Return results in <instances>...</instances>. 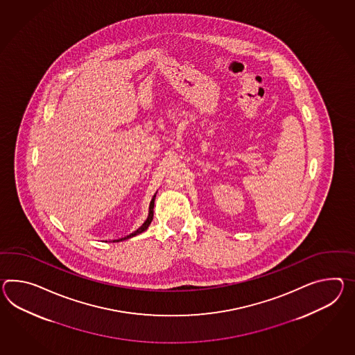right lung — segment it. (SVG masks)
<instances>
[{
    "instance_id": "1",
    "label": "right lung",
    "mask_w": 355,
    "mask_h": 355,
    "mask_svg": "<svg viewBox=\"0 0 355 355\" xmlns=\"http://www.w3.org/2000/svg\"><path fill=\"white\" fill-rule=\"evenodd\" d=\"M155 195L153 196V199L150 201V205H148V216H147L146 220L144 222V225H141L139 228H137L135 232H132V234H127L125 237H121V239H118V240H113V242H119L124 241V240H128L130 237H135V236H137V234H142V232H145L147 228H148V225H151V222H153V216H154V204H155Z\"/></svg>"
}]
</instances>
